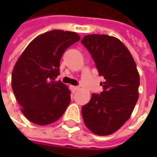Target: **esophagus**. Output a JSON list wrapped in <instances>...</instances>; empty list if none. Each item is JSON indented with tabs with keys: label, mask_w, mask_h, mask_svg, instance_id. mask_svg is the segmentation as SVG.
Returning <instances> with one entry per match:
<instances>
[{
	"label": "esophagus",
	"mask_w": 157,
	"mask_h": 157,
	"mask_svg": "<svg viewBox=\"0 0 157 157\" xmlns=\"http://www.w3.org/2000/svg\"><path fill=\"white\" fill-rule=\"evenodd\" d=\"M70 89H71V91L72 93H75L76 91H78V86H70Z\"/></svg>",
	"instance_id": "1"
}]
</instances>
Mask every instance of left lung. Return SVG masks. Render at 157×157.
I'll return each mask as SVG.
<instances>
[{
  "label": "left lung",
  "instance_id": "left-lung-1",
  "mask_svg": "<svg viewBox=\"0 0 157 157\" xmlns=\"http://www.w3.org/2000/svg\"><path fill=\"white\" fill-rule=\"evenodd\" d=\"M81 44L96 64L103 92L93 94L82 106L86 126L98 136H109L129 119L138 100L140 76L131 53L121 41L107 35H88Z\"/></svg>",
  "mask_w": 157,
  "mask_h": 157
}]
</instances>
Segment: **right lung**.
<instances>
[{"label":"right lung","mask_w":157,"mask_h":157,"mask_svg":"<svg viewBox=\"0 0 157 157\" xmlns=\"http://www.w3.org/2000/svg\"><path fill=\"white\" fill-rule=\"evenodd\" d=\"M79 39L76 32L54 29L36 36L16 61L12 89L29 121L42 126L53 123L66 110L71 92L56 78L63 52Z\"/></svg>","instance_id":"obj_1"}]
</instances>
